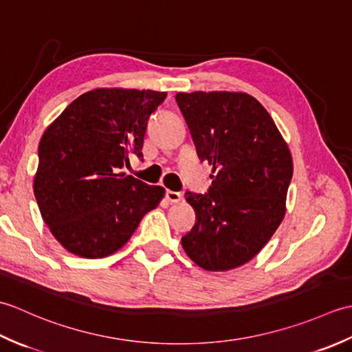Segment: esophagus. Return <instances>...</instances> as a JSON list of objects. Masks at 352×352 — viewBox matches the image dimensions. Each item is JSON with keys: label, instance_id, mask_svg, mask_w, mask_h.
<instances>
[{"label": "esophagus", "instance_id": "obj_1", "mask_svg": "<svg viewBox=\"0 0 352 352\" xmlns=\"http://www.w3.org/2000/svg\"><path fill=\"white\" fill-rule=\"evenodd\" d=\"M166 199L169 203H180L183 199V195L180 192H174V190H166Z\"/></svg>", "mask_w": 352, "mask_h": 352}]
</instances>
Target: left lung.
<instances>
[{
  "instance_id": "left-lung-1",
  "label": "left lung",
  "mask_w": 352,
  "mask_h": 352,
  "mask_svg": "<svg viewBox=\"0 0 352 352\" xmlns=\"http://www.w3.org/2000/svg\"><path fill=\"white\" fill-rule=\"evenodd\" d=\"M198 157L213 164L207 193L186 192L197 222L182 237L206 271L245 265L272 237L286 213L292 155L266 109L248 94H177Z\"/></svg>"
}]
</instances>
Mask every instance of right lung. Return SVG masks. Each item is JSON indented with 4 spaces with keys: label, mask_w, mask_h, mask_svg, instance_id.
Segmentation results:
<instances>
[{
    "label": "right lung",
    "mask_w": 352,
    "mask_h": 352,
    "mask_svg": "<svg viewBox=\"0 0 352 352\" xmlns=\"http://www.w3.org/2000/svg\"><path fill=\"white\" fill-rule=\"evenodd\" d=\"M164 92L95 89L74 100L39 144L34 197L63 248L102 258L129 242L142 218L159 206L160 186L125 175Z\"/></svg>",
    "instance_id": "right-lung-1"
}]
</instances>
